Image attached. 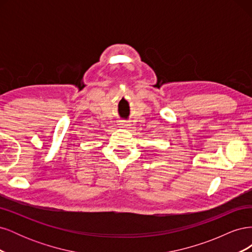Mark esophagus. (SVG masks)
<instances>
[{
    "mask_svg": "<svg viewBox=\"0 0 252 252\" xmlns=\"http://www.w3.org/2000/svg\"><path fill=\"white\" fill-rule=\"evenodd\" d=\"M119 125H120L121 128H124V129H127V128H129V126H130V125H129V124L127 123L126 121H121Z\"/></svg>",
    "mask_w": 252,
    "mask_h": 252,
    "instance_id": "esophagus-1",
    "label": "esophagus"
}]
</instances>
